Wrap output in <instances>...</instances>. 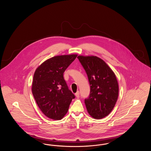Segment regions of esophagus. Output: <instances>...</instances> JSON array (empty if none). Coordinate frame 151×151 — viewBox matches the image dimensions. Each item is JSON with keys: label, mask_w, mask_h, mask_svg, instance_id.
I'll use <instances>...</instances> for the list:
<instances>
[{"label": "esophagus", "mask_w": 151, "mask_h": 151, "mask_svg": "<svg viewBox=\"0 0 151 151\" xmlns=\"http://www.w3.org/2000/svg\"><path fill=\"white\" fill-rule=\"evenodd\" d=\"M75 94V96H76V97H77V98H79V97H80V93H79V91H77V92Z\"/></svg>", "instance_id": "obj_1"}]
</instances>
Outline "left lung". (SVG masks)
<instances>
[{
    "mask_svg": "<svg viewBox=\"0 0 151 151\" xmlns=\"http://www.w3.org/2000/svg\"><path fill=\"white\" fill-rule=\"evenodd\" d=\"M86 72L91 92L85 104L89 114L100 119L109 115L115 106L119 86L115 73L105 61L96 56L78 57Z\"/></svg>",
    "mask_w": 151,
    "mask_h": 151,
    "instance_id": "8db88e82",
    "label": "left lung"
}]
</instances>
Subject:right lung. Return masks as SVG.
Segmentation results:
<instances>
[{
    "label": "right lung",
    "instance_id": "obj_1",
    "mask_svg": "<svg viewBox=\"0 0 151 151\" xmlns=\"http://www.w3.org/2000/svg\"><path fill=\"white\" fill-rule=\"evenodd\" d=\"M77 55L51 58L39 65L34 73L32 93L40 110L50 119H62L75 97L68 89L63 73Z\"/></svg>",
    "mask_w": 151,
    "mask_h": 151
}]
</instances>
